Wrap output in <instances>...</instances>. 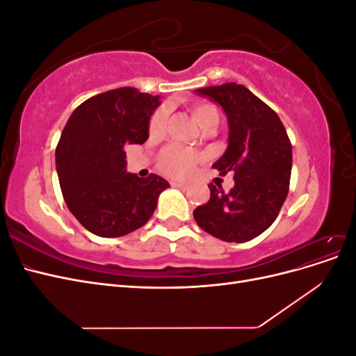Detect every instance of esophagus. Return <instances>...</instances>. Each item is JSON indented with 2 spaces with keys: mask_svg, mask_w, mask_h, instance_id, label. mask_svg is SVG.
<instances>
[{
  "mask_svg": "<svg viewBox=\"0 0 356 356\" xmlns=\"http://www.w3.org/2000/svg\"><path fill=\"white\" fill-rule=\"evenodd\" d=\"M170 186L175 187V188H179V190H187L188 188V184H186V182H179V181H172Z\"/></svg>",
  "mask_w": 356,
  "mask_h": 356,
  "instance_id": "obj_1",
  "label": "esophagus"
}]
</instances>
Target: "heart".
<instances>
[{"instance_id":"heart-1","label":"heart","mask_w":356,"mask_h":356,"mask_svg":"<svg viewBox=\"0 0 356 356\" xmlns=\"http://www.w3.org/2000/svg\"><path fill=\"white\" fill-rule=\"evenodd\" d=\"M188 111L203 131H209L218 124L220 113L217 106L211 102L196 101L190 104ZM165 131V113L157 110L148 122V135L149 136H160ZM202 156L193 149L179 147V145H169L166 147L161 154L159 156V169L172 178H184L188 177L193 169L197 166Z\"/></svg>"}]
</instances>
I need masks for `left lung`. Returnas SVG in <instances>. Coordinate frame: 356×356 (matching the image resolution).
Here are the masks:
<instances>
[{
    "label": "left lung",
    "mask_w": 356,
    "mask_h": 356,
    "mask_svg": "<svg viewBox=\"0 0 356 356\" xmlns=\"http://www.w3.org/2000/svg\"><path fill=\"white\" fill-rule=\"evenodd\" d=\"M217 101L229 120V147L212 168L233 172L234 187L208 186L209 200L195 211L207 233L225 242H248L267 230L288 196L293 148L279 115L245 86L225 83L196 90Z\"/></svg>",
    "instance_id": "obj_1"
}]
</instances>
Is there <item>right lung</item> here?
<instances>
[{
	"mask_svg": "<svg viewBox=\"0 0 356 356\" xmlns=\"http://www.w3.org/2000/svg\"><path fill=\"white\" fill-rule=\"evenodd\" d=\"M159 96L120 88L92 96L74 110L56 147L62 196L84 229L118 238L152 218L169 182L126 172V147L144 144Z\"/></svg>",
	"mask_w": 356,
	"mask_h": 356,
	"instance_id": "1",
	"label": "right lung"
}]
</instances>
